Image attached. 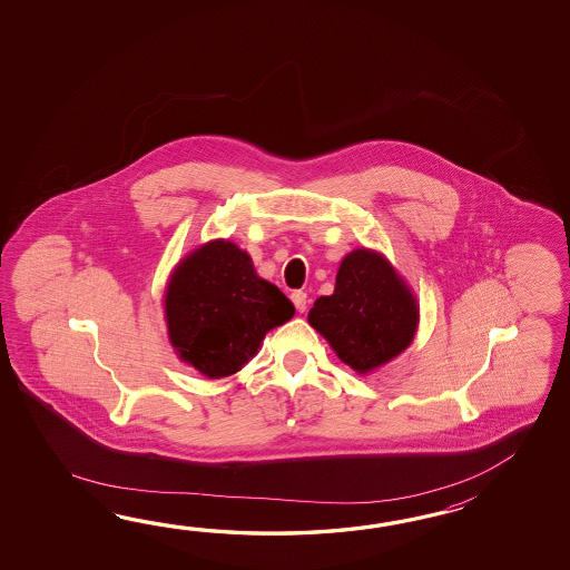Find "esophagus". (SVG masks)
<instances>
[{
	"label": "esophagus",
	"mask_w": 570,
	"mask_h": 570,
	"mask_svg": "<svg viewBox=\"0 0 570 570\" xmlns=\"http://www.w3.org/2000/svg\"><path fill=\"white\" fill-rule=\"evenodd\" d=\"M291 302H293V305H295V309L299 312V314H303L305 309H307V293H303V291H293L291 293Z\"/></svg>",
	"instance_id": "obj_1"
}]
</instances>
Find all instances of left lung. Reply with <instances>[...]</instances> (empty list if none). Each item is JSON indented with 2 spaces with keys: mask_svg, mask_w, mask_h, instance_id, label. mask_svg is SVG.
I'll return each mask as SVG.
<instances>
[{
  "mask_svg": "<svg viewBox=\"0 0 570 570\" xmlns=\"http://www.w3.org/2000/svg\"><path fill=\"white\" fill-rule=\"evenodd\" d=\"M307 320L342 363L364 375L412 344L420 309L385 256L356 248L340 263L334 293L315 299Z\"/></svg>",
  "mask_w": 570,
  "mask_h": 570,
  "instance_id": "obj_1",
  "label": "left lung"
}]
</instances>
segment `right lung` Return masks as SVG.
<instances>
[{
    "label": "right lung",
    "mask_w": 570,
    "mask_h": 570,
    "mask_svg": "<svg viewBox=\"0 0 570 570\" xmlns=\"http://www.w3.org/2000/svg\"><path fill=\"white\" fill-rule=\"evenodd\" d=\"M293 314L279 287L261 279L250 256L228 240L204 244L185 256L165 293L173 348L209 379L240 371L268 330Z\"/></svg>",
    "instance_id": "right-lung-1"
}]
</instances>
